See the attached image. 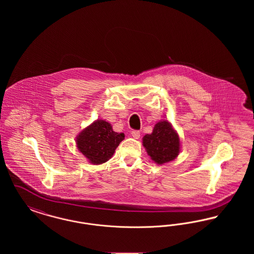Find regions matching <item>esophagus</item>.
I'll return each instance as SVG.
<instances>
[{
  "label": "esophagus",
  "mask_w": 254,
  "mask_h": 254,
  "mask_svg": "<svg viewBox=\"0 0 254 254\" xmlns=\"http://www.w3.org/2000/svg\"><path fill=\"white\" fill-rule=\"evenodd\" d=\"M131 135H132V137L134 139H139L141 134H140L139 130H132V131H131Z\"/></svg>",
  "instance_id": "obj_1"
}]
</instances>
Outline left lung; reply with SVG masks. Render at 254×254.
I'll use <instances>...</instances> for the list:
<instances>
[{"instance_id": "8db88e82", "label": "left lung", "mask_w": 254, "mask_h": 254, "mask_svg": "<svg viewBox=\"0 0 254 254\" xmlns=\"http://www.w3.org/2000/svg\"><path fill=\"white\" fill-rule=\"evenodd\" d=\"M143 145L148 155L159 165L175 159L180 150L178 134L168 121L157 123L152 133L143 138Z\"/></svg>"}]
</instances>
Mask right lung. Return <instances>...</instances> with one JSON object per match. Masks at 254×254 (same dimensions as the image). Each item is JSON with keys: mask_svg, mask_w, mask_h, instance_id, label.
<instances>
[{"mask_svg": "<svg viewBox=\"0 0 254 254\" xmlns=\"http://www.w3.org/2000/svg\"><path fill=\"white\" fill-rule=\"evenodd\" d=\"M124 138V133L113 131L108 122L98 120L78 136L77 146L90 163L100 165L113 155Z\"/></svg>", "mask_w": 254, "mask_h": 254, "instance_id": "add662e5", "label": "right lung"}]
</instances>
